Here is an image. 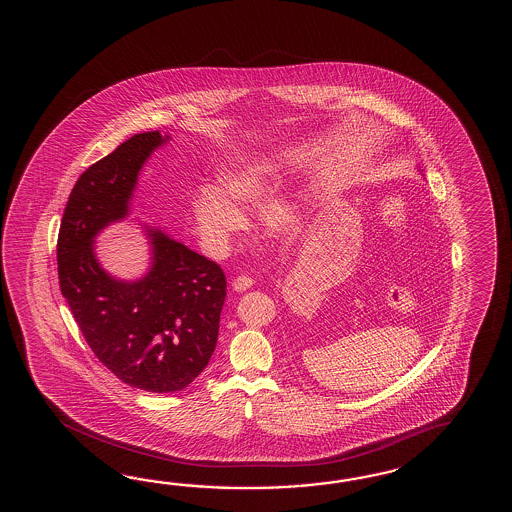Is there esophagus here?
Returning a JSON list of instances; mask_svg holds the SVG:
<instances>
[{"instance_id": "34e87169", "label": "esophagus", "mask_w": 512, "mask_h": 512, "mask_svg": "<svg viewBox=\"0 0 512 512\" xmlns=\"http://www.w3.org/2000/svg\"><path fill=\"white\" fill-rule=\"evenodd\" d=\"M252 283H254V280H252L251 276L241 274V276H236V278L232 280V289L241 293V291H247L249 287H252Z\"/></svg>"}]
</instances>
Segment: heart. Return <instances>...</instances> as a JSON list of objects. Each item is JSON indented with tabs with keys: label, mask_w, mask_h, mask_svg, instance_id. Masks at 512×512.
I'll return each instance as SVG.
<instances>
[{
	"label": "heart",
	"mask_w": 512,
	"mask_h": 512,
	"mask_svg": "<svg viewBox=\"0 0 512 512\" xmlns=\"http://www.w3.org/2000/svg\"><path fill=\"white\" fill-rule=\"evenodd\" d=\"M272 174L263 164H241L219 177V188L205 186L192 201V212L199 236L216 254L227 251L232 240L245 229V218L238 208L260 205L271 192ZM265 227L272 234H289L296 229V212L285 203L265 210Z\"/></svg>",
	"instance_id": "1"
}]
</instances>
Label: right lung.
Here are the masks:
<instances>
[{"instance_id":"right-lung-1","label":"right lung","mask_w":512,"mask_h":512,"mask_svg":"<svg viewBox=\"0 0 512 512\" xmlns=\"http://www.w3.org/2000/svg\"><path fill=\"white\" fill-rule=\"evenodd\" d=\"M161 142L157 130L137 133L78 177L56 261L60 291L100 364L133 388L172 393L194 382L216 349L223 269L161 230H150L152 269L137 282L113 280L93 254L98 230L128 214L139 170Z\"/></svg>"}]
</instances>
